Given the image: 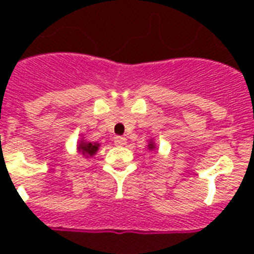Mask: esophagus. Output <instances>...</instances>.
Listing matches in <instances>:
<instances>
[{"mask_svg":"<svg viewBox=\"0 0 254 254\" xmlns=\"http://www.w3.org/2000/svg\"><path fill=\"white\" fill-rule=\"evenodd\" d=\"M126 142H127V140H126L125 137H122V136H117V137H114L116 146H123V145H126Z\"/></svg>","mask_w":254,"mask_h":254,"instance_id":"34e87169","label":"esophagus"}]
</instances>
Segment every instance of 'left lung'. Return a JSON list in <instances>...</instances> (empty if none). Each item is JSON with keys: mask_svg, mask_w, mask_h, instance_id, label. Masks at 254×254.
<instances>
[{"mask_svg": "<svg viewBox=\"0 0 254 254\" xmlns=\"http://www.w3.org/2000/svg\"><path fill=\"white\" fill-rule=\"evenodd\" d=\"M147 149H149L150 151H155V150L158 149V147H156V143H155V141L152 140V138L149 141V145H147Z\"/></svg>", "mask_w": 254, "mask_h": 254, "instance_id": "8db88e82", "label": "left lung"}]
</instances>
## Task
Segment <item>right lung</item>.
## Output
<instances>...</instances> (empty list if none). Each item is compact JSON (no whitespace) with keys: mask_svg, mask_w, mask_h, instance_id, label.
Listing matches in <instances>:
<instances>
[{"mask_svg":"<svg viewBox=\"0 0 254 254\" xmlns=\"http://www.w3.org/2000/svg\"><path fill=\"white\" fill-rule=\"evenodd\" d=\"M99 147V142H90V141H87L85 137L80 138V141L77 142V152H80L86 159L93 158L94 155L98 152Z\"/></svg>","mask_w":254,"mask_h":254,"instance_id":"1","label":"right lung"}]
</instances>
